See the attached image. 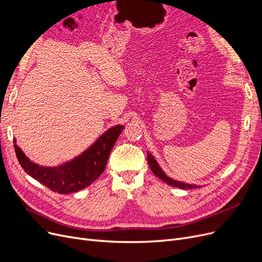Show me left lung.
Instances as JSON below:
<instances>
[{
	"mask_svg": "<svg viewBox=\"0 0 262 262\" xmlns=\"http://www.w3.org/2000/svg\"><path fill=\"white\" fill-rule=\"evenodd\" d=\"M147 161H148V164L149 167H150L151 171L155 173V175L160 178L161 180H163L165 183L171 185V186H176V188L179 189H183V190H189V189H197V188H201V185H196V184H189V183H184L181 181H177V180H173L171 178H169L168 176L165 175V172L162 170V168L159 166L158 162L156 161V159L154 158V156L151 154L147 152Z\"/></svg>",
	"mask_w": 262,
	"mask_h": 262,
	"instance_id": "1",
	"label": "left lung"
}]
</instances>
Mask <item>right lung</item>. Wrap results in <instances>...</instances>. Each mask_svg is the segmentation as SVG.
Returning <instances> with one entry per match:
<instances>
[{"instance_id":"obj_1","label":"right lung","mask_w":262,"mask_h":262,"mask_svg":"<svg viewBox=\"0 0 262 262\" xmlns=\"http://www.w3.org/2000/svg\"><path fill=\"white\" fill-rule=\"evenodd\" d=\"M122 130V124L110 128L82 155L60 166L46 167L34 163L16 141L15 151L20 165L31 177L58 194L74 193L91 185L104 171L110 152Z\"/></svg>"}]
</instances>
